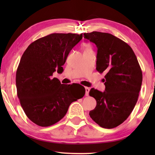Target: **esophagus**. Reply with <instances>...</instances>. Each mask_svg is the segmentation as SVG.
Wrapping results in <instances>:
<instances>
[{
  "label": "esophagus",
  "mask_w": 155,
  "mask_h": 155,
  "mask_svg": "<svg viewBox=\"0 0 155 155\" xmlns=\"http://www.w3.org/2000/svg\"><path fill=\"white\" fill-rule=\"evenodd\" d=\"M85 91H86L85 95H86V96H88V94H89V91H90V88L85 87Z\"/></svg>",
  "instance_id": "1"
}]
</instances>
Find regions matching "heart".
I'll use <instances>...</instances> for the list:
<instances>
[{
	"instance_id": "heart-1",
	"label": "heart",
	"mask_w": 155,
	"mask_h": 155,
	"mask_svg": "<svg viewBox=\"0 0 155 155\" xmlns=\"http://www.w3.org/2000/svg\"><path fill=\"white\" fill-rule=\"evenodd\" d=\"M84 47H85V49H91V47L89 44H86L84 45Z\"/></svg>"
}]
</instances>
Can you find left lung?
Instances as JSON below:
<instances>
[{"label":"left lung","mask_w":155,"mask_h":155,"mask_svg":"<svg viewBox=\"0 0 155 155\" xmlns=\"http://www.w3.org/2000/svg\"><path fill=\"white\" fill-rule=\"evenodd\" d=\"M84 38L97 45V71L105 72V91L91 88L89 95L97 101L91 118L100 127L113 128L132 113L138 100L143 73L133 49L114 35L93 31Z\"/></svg>","instance_id":"1"}]
</instances>
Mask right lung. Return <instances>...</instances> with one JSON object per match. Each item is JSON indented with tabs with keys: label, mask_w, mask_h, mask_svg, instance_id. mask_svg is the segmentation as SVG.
<instances>
[{
	"label": "right lung",
	"mask_w": 155,
	"mask_h": 155,
	"mask_svg": "<svg viewBox=\"0 0 155 155\" xmlns=\"http://www.w3.org/2000/svg\"><path fill=\"white\" fill-rule=\"evenodd\" d=\"M82 38L83 34L52 33L32 42L22 56L16 73L17 95L26 115L38 126L57 123L72 102L84 97V88L77 91L52 78L54 71H63L69 52Z\"/></svg>",
	"instance_id": "right-lung-1"
}]
</instances>
